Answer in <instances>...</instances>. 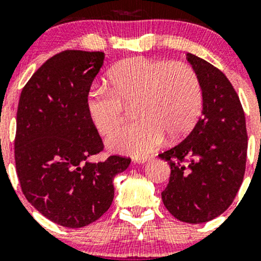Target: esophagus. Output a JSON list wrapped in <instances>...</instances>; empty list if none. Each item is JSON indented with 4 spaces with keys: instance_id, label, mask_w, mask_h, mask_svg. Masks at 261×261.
Segmentation results:
<instances>
[{
    "instance_id": "34e87169",
    "label": "esophagus",
    "mask_w": 261,
    "mask_h": 261,
    "mask_svg": "<svg viewBox=\"0 0 261 261\" xmlns=\"http://www.w3.org/2000/svg\"><path fill=\"white\" fill-rule=\"evenodd\" d=\"M151 160H152L151 155H145V157H136L134 161L136 162V163L142 164V163H146V162H148V161H151Z\"/></svg>"
}]
</instances>
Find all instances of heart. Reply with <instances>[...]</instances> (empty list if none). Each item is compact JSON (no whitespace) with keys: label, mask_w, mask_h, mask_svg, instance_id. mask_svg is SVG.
Segmentation results:
<instances>
[{"label":"heart","mask_w":261,"mask_h":261,"mask_svg":"<svg viewBox=\"0 0 261 261\" xmlns=\"http://www.w3.org/2000/svg\"><path fill=\"white\" fill-rule=\"evenodd\" d=\"M110 88L92 86L86 109L101 135L121 124L125 104L135 101L139 120L108 137L114 151L143 155L163 143L166 134L179 139L193 128L201 113L202 91L195 71L182 62L131 58L116 64L108 76Z\"/></svg>","instance_id":"heart-1"}]
</instances>
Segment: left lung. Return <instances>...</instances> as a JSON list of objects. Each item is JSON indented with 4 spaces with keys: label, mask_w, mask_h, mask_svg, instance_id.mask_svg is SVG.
<instances>
[{
    "label": "left lung",
    "mask_w": 261,
    "mask_h": 261,
    "mask_svg": "<svg viewBox=\"0 0 261 261\" xmlns=\"http://www.w3.org/2000/svg\"><path fill=\"white\" fill-rule=\"evenodd\" d=\"M187 60L201 85L202 113L180 143L158 154L170 166L162 200L181 222L202 223L234 200L245 172L248 136L243 108L228 79L193 54Z\"/></svg>",
    "instance_id": "obj_1"
}]
</instances>
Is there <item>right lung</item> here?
I'll use <instances>...</instances> for the list:
<instances>
[{
    "label": "right lung",
    "instance_id": "obj_1",
    "mask_svg": "<svg viewBox=\"0 0 261 261\" xmlns=\"http://www.w3.org/2000/svg\"><path fill=\"white\" fill-rule=\"evenodd\" d=\"M104 53L66 50L35 71L20 93L14 160L29 202L53 222L81 228L108 211L113 180L131 160L88 161L103 142L86 109V95Z\"/></svg>",
    "mask_w": 261,
    "mask_h": 261
}]
</instances>
